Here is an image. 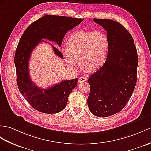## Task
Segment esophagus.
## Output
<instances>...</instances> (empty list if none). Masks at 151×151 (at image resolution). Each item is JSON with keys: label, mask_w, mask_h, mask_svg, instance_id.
Wrapping results in <instances>:
<instances>
[{"label": "esophagus", "mask_w": 151, "mask_h": 151, "mask_svg": "<svg viewBox=\"0 0 151 151\" xmlns=\"http://www.w3.org/2000/svg\"><path fill=\"white\" fill-rule=\"evenodd\" d=\"M87 80V78H86V77L84 76H81L80 77L79 79H78V83H82V82H86Z\"/></svg>", "instance_id": "1"}]
</instances>
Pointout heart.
Wrapping results in <instances>:
<instances>
[{
    "label": "heart",
    "instance_id": "obj_1",
    "mask_svg": "<svg viewBox=\"0 0 151 151\" xmlns=\"http://www.w3.org/2000/svg\"><path fill=\"white\" fill-rule=\"evenodd\" d=\"M109 43L101 31H78L71 35L67 47L62 52L68 65L73 68L79 59L80 65L87 72H93L104 65L107 57Z\"/></svg>",
    "mask_w": 151,
    "mask_h": 151
}]
</instances>
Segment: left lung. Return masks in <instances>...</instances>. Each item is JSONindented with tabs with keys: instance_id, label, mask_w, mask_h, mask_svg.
<instances>
[{
	"instance_id": "8db88e82",
	"label": "left lung",
	"mask_w": 151,
	"mask_h": 151,
	"mask_svg": "<svg viewBox=\"0 0 151 151\" xmlns=\"http://www.w3.org/2000/svg\"><path fill=\"white\" fill-rule=\"evenodd\" d=\"M93 20L107 31L109 47L104 64L89 76L87 104L94 116L107 117L123 109L132 96L138 57L132 37L121 24L110 19Z\"/></svg>"
}]
</instances>
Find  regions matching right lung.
<instances>
[{"label": "right lung", "mask_w": 151, "mask_h": 151, "mask_svg": "<svg viewBox=\"0 0 151 151\" xmlns=\"http://www.w3.org/2000/svg\"><path fill=\"white\" fill-rule=\"evenodd\" d=\"M83 21L82 19L46 15L35 21L22 34L15 55L17 82L20 93L30 106L37 111L54 114L62 111L68 97L75 88L78 78L63 80L47 89H42L31 81L29 73V60L31 52L43 39L55 42L61 46L62 40L68 31ZM55 53L63 58L61 52L52 46Z\"/></svg>", "instance_id": "right-lung-1"}]
</instances>
